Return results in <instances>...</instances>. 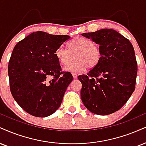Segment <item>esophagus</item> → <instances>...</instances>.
Returning a JSON list of instances; mask_svg holds the SVG:
<instances>
[{
	"mask_svg": "<svg viewBox=\"0 0 146 146\" xmlns=\"http://www.w3.org/2000/svg\"><path fill=\"white\" fill-rule=\"evenodd\" d=\"M72 75H73V78H74V79H76L77 77H78V75H77L76 73H72Z\"/></svg>",
	"mask_w": 146,
	"mask_h": 146,
	"instance_id": "34e87169",
	"label": "esophagus"
}]
</instances>
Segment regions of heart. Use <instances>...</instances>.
<instances>
[{
    "label": "heart",
    "mask_w": 146,
    "mask_h": 146,
    "mask_svg": "<svg viewBox=\"0 0 146 146\" xmlns=\"http://www.w3.org/2000/svg\"><path fill=\"white\" fill-rule=\"evenodd\" d=\"M66 47L67 49L62 46L58 47L55 52L56 58L62 65H66L71 62L75 56V62L64 68L66 71L80 73L86 67H95L101 59V49L89 38L77 36L68 41Z\"/></svg>",
    "instance_id": "b5f03b06"
}]
</instances>
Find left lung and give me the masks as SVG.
<instances>
[{
  "mask_svg": "<svg viewBox=\"0 0 146 146\" xmlns=\"http://www.w3.org/2000/svg\"><path fill=\"white\" fill-rule=\"evenodd\" d=\"M83 36L99 45V64L86 75L78 76L82 84L81 99L89 111L97 115L114 113L134 92L137 64L133 45L113 29L84 33Z\"/></svg>",
  "mask_w": 146,
  "mask_h": 146,
  "instance_id": "obj_1",
  "label": "left lung"
}]
</instances>
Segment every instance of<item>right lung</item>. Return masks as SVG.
<instances>
[{
    "mask_svg": "<svg viewBox=\"0 0 146 146\" xmlns=\"http://www.w3.org/2000/svg\"><path fill=\"white\" fill-rule=\"evenodd\" d=\"M69 38L37 31L14 47L8 66L10 90L17 104L33 116L54 113L73 80L70 72H61L55 55L56 49Z\"/></svg>",
    "mask_w": 146,
    "mask_h": 146,
    "instance_id": "right-lung-1",
    "label": "right lung"
}]
</instances>
